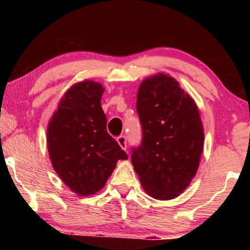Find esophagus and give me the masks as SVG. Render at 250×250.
I'll use <instances>...</instances> for the list:
<instances>
[{
  "mask_svg": "<svg viewBox=\"0 0 250 250\" xmlns=\"http://www.w3.org/2000/svg\"><path fill=\"white\" fill-rule=\"evenodd\" d=\"M117 142H118V145L121 146L122 149L126 150V148H127V142H126V136H125V135L118 136V138H117Z\"/></svg>",
  "mask_w": 250,
  "mask_h": 250,
  "instance_id": "34e87169",
  "label": "esophagus"
}]
</instances>
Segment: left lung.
Returning <instances> with one entry per match:
<instances>
[{
	"label": "left lung",
	"mask_w": 250,
	"mask_h": 250,
	"mask_svg": "<svg viewBox=\"0 0 250 250\" xmlns=\"http://www.w3.org/2000/svg\"><path fill=\"white\" fill-rule=\"evenodd\" d=\"M136 111L142 141L132 148V164L143 189L158 200L176 198L199 167L204 127L196 102L175 78L159 73L139 87Z\"/></svg>",
	"instance_id": "left-lung-1"
}]
</instances>
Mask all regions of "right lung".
<instances>
[{
  "label": "right lung",
  "instance_id": "add662e5",
  "mask_svg": "<svg viewBox=\"0 0 250 250\" xmlns=\"http://www.w3.org/2000/svg\"><path fill=\"white\" fill-rule=\"evenodd\" d=\"M104 88L93 81L64 93L47 126V150L56 173L78 196L104 187L119 159L128 157L107 132L101 107Z\"/></svg>",
  "mask_w": 250,
  "mask_h": 250
}]
</instances>
